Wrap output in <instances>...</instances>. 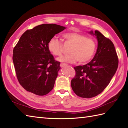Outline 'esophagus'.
Here are the masks:
<instances>
[{"label":"esophagus","instance_id":"1","mask_svg":"<svg viewBox=\"0 0 128 128\" xmlns=\"http://www.w3.org/2000/svg\"><path fill=\"white\" fill-rule=\"evenodd\" d=\"M67 66V64H66V63H63V62H62V63H60V66L62 68V67H65L66 66Z\"/></svg>","mask_w":128,"mask_h":128}]
</instances>
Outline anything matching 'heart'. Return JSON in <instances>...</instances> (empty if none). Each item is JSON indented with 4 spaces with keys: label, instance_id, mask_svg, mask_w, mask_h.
Masks as SVG:
<instances>
[{
    "label": "heart",
    "instance_id": "1",
    "mask_svg": "<svg viewBox=\"0 0 128 128\" xmlns=\"http://www.w3.org/2000/svg\"><path fill=\"white\" fill-rule=\"evenodd\" d=\"M62 40L71 46L68 50L70 53L59 58L60 62L74 63L78 60L80 64H86L91 60L96 53V44L94 40L80 32H66L62 35ZM47 47L55 56H60L62 54V42L56 38L49 40Z\"/></svg>",
    "mask_w": 128,
    "mask_h": 128
}]
</instances>
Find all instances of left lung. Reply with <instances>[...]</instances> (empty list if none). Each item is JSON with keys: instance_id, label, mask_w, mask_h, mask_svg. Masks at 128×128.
Wrapping results in <instances>:
<instances>
[{"instance_id": "8db88e82", "label": "left lung", "mask_w": 128, "mask_h": 128, "mask_svg": "<svg viewBox=\"0 0 128 128\" xmlns=\"http://www.w3.org/2000/svg\"><path fill=\"white\" fill-rule=\"evenodd\" d=\"M98 42L96 55L89 63L75 66L71 86L76 96L91 98L100 94L110 83L118 69V57L112 42L100 32L93 33Z\"/></svg>"}]
</instances>
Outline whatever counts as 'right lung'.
I'll list each match as a JSON object with an SVG mask.
<instances>
[{
	"label": "right lung",
	"instance_id": "right-lung-1",
	"mask_svg": "<svg viewBox=\"0 0 128 128\" xmlns=\"http://www.w3.org/2000/svg\"><path fill=\"white\" fill-rule=\"evenodd\" d=\"M65 29L55 24L39 25L25 32L14 48L12 61L17 79L27 92L42 96L53 88L60 67L47 44Z\"/></svg>",
	"mask_w": 128,
	"mask_h": 128
}]
</instances>
